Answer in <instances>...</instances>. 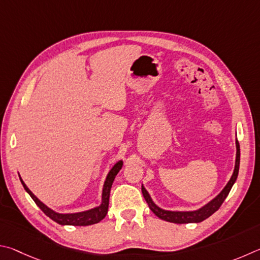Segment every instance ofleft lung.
<instances>
[{"instance_id":"8db88e82","label":"left lung","mask_w":260,"mask_h":260,"mask_svg":"<svg viewBox=\"0 0 260 260\" xmlns=\"http://www.w3.org/2000/svg\"><path fill=\"white\" fill-rule=\"evenodd\" d=\"M235 146H236V157H235V167L233 175H232L231 179L226 186L222 188L221 192L217 195L216 198H213L211 201H209L207 204H204L203 207L197 209V210H190V211H175V210H165V209L160 208L156 206L155 203L151 198V195L147 192V189L142 185V192L145 200L148 204V207L151 210L155 213V215L161 218V219L169 221V222H175V224H189V222H201L204 219L210 217L212 213H215L218 209L220 208L222 202L225 201V199L229 195L230 190L233 187L234 183L236 181L239 175V168H240V145L238 139L235 140Z\"/></svg>"}]
</instances>
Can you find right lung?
I'll return each instance as SVG.
<instances>
[{
  "label": "right lung",
  "mask_w": 260,
  "mask_h": 260,
  "mask_svg": "<svg viewBox=\"0 0 260 260\" xmlns=\"http://www.w3.org/2000/svg\"><path fill=\"white\" fill-rule=\"evenodd\" d=\"M123 166V161L120 160L117 161L113 168L109 170L108 175L106 177V180L104 183L103 187V193H102V203L100 206L94 207L92 209H89V210L81 211V212H72V213H60L52 210L51 208L45 206L43 202H41L40 200L35 197V195L31 193V190L27 187L24 180L21 179L19 176L20 181L22 186L27 193L30 195V198L34 200V202L38 204V207L42 210L45 215L49 218H51L53 221L58 222L59 225H70V226H88V225H93L97 224L100 220H103L107 215L108 211V203H109V193H111V188L113 185V181L115 179L116 175L118 171L121 170Z\"/></svg>",
  "instance_id": "obj_1"
}]
</instances>
